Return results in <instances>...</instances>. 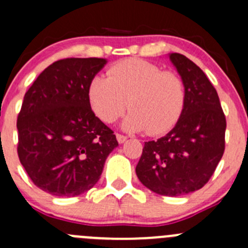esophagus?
I'll list each match as a JSON object with an SVG mask.
<instances>
[{
  "mask_svg": "<svg viewBox=\"0 0 248 248\" xmlns=\"http://www.w3.org/2000/svg\"><path fill=\"white\" fill-rule=\"evenodd\" d=\"M117 140L119 144H123V142L126 140V136L125 135H122V134H117Z\"/></svg>",
  "mask_w": 248,
  "mask_h": 248,
  "instance_id": "34e87169",
  "label": "esophagus"
}]
</instances>
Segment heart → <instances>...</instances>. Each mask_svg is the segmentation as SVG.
<instances>
[{
  "label": "heart",
  "mask_w": 248,
  "mask_h": 248,
  "mask_svg": "<svg viewBox=\"0 0 248 248\" xmlns=\"http://www.w3.org/2000/svg\"><path fill=\"white\" fill-rule=\"evenodd\" d=\"M88 102L104 123L115 122L130 110L123 126L130 131L146 130L161 135L174 126L186 103L183 79L172 71L139 59L113 65L107 77L96 76L88 85Z\"/></svg>",
  "instance_id": "heart-1"
}]
</instances>
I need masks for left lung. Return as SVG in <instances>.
I'll return each mask as SVG.
<instances>
[{"label":"left lung","instance_id":"obj_1","mask_svg":"<svg viewBox=\"0 0 248 248\" xmlns=\"http://www.w3.org/2000/svg\"><path fill=\"white\" fill-rule=\"evenodd\" d=\"M186 86V103L174 128L145 142L136 176L152 192L178 197L208 183L225 150L226 119L219 96L203 70L178 53L170 54Z\"/></svg>","mask_w":248,"mask_h":248}]
</instances>
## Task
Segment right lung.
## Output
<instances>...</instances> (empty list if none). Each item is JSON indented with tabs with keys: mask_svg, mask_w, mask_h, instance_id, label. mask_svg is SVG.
Masks as SVG:
<instances>
[{
	"mask_svg": "<svg viewBox=\"0 0 248 248\" xmlns=\"http://www.w3.org/2000/svg\"><path fill=\"white\" fill-rule=\"evenodd\" d=\"M106 59L69 58L47 66L24 94L18 114V157L34 185L75 197L98 182L118 146L112 129L94 115L88 85Z\"/></svg>",
	"mask_w": 248,
	"mask_h": 248,
	"instance_id": "obj_1",
	"label": "right lung"
}]
</instances>
